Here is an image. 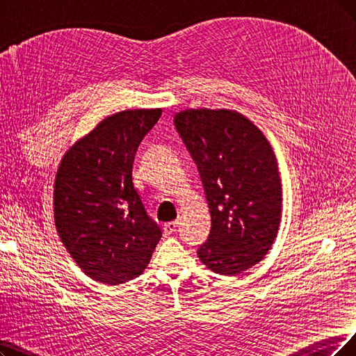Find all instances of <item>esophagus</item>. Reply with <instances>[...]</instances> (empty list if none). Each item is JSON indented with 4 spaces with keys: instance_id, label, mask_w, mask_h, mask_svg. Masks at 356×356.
<instances>
[{
    "instance_id": "1",
    "label": "esophagus",
    "mask_w": 356,
    "mask_h": 356,
    "mask_svg": "<svg viewBox=\"0 0 356 356\" xmlns=\"http://www.w3.org/2000/svg\"><path fill=\"white\" fill-rule=\"evenodd\" d=\"M177 226H178V222L177 220H172V222H168L163 225V232L166 236L172 235L175 231H177Z\"/></svg>"
}]
</instances>
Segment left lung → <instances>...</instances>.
Listing matches in <instances>:
<instances>
[{
  "mask_svg": "<svg viewBox=\"0 0 356 356\" xmlns=\"http://www.w3.org/2000/svg\"><path fill=\"white\" fill-rule=\"evenodd\" d=\"M175 127L200 172L211 227L198 259L235 276L263 260L276 238L282 186L275 152L239 112L187 109Z\"/></svg>",
  "mask_w": 356,
  "mask_h": 356,
  "instance_id": "obj_1",
  "label": "left lung"
}]
</instances>
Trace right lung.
<instances>
[{
	"instance_id": "right-lung-1",
	"label": "right lung",
	"mask_w": 356,
	"mask_h": 356,
	"mask_svg": "<svg viewBox=\"0 0 356 356\" xmlns=\"http://www.w3.org/2000/svg\"><path fill=\"white\" fill-rule=\"evenodd\" d=\"M161 113L134 109L105 118L65 153L56 172V231L83 272L106 285L141 275L162 236L133 182L137 147Z\"/></svg>"
}]
</instances>
